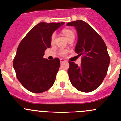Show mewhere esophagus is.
I'll return each instance as SVG.
<instances>
[{"mask_svg":"<svg viewBox=\"0 0 121 121\" xmlns=\"http://www.w3.org/2000/svg\"><path fill=\"white\" fill-rule=\"evenodd\" d=\"M60 62H65V60L64 59H60Z\"/></svg>","mask_w":121,"mask_h":121,"instance_id":"obj_1","label":"esophagus"}]
</instances>
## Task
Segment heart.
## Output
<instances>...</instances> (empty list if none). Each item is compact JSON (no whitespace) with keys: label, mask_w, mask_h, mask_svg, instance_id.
I'll use <instances>...</instances> for the list:
<instances>
[{"label":"heart","mask_w":121,"mask_h":121,"mask_svg":"<svg viewBox=\"0 0 121 121\" xmlns=\"http://www.w3.org/2000/svg\"><path fill=\"white\" fill-rule=\"evenodd\" d=\"M62 33L64 34V35L65 36V37L67 38V40H69L70 39H74V33L71 30H69V29H64L62 30ZM54 38H55V34L53 33V35H51V42L53 43V41L54 40ZM66 53V51H64L62 50L60 52V55H64V54Z\"/></svg>","instance_id":"heart-1"}]
</instances>
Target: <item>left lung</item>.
I'll use <instances>...</instances> for the list:
<instances>
[{
  "label": "left lung",
  "instance_id": "1",
  "mask_svg": "<svg viewBox=\"0 0 121 121\" xmlns=\"http://www.w3.org/2000/svg\"><path fill=\"white\" fill-rule=\"evenodd\" d=\"M76 28L78 39L76 53L82 56L81 65L69 61L68 70L71 84L82 92L93 91L102 84L107 73L110 57L104 41L86 22L81 20L68 22Z\"/></svg>",
  "mask_w": 121,
  "mask_h": 121
}]
</instances>
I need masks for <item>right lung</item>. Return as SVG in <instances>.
<instances>
[{
  "instance_id": "right-lung-1",
  "label": "right lung",
  "mask_w": 121,
  "mask_h": 121,
  "mask_svg": "<svg viewBox=\"0 0 121 121\" xmlns=\"http://www.w3.org/2000/svg\"><path fill=\"white\" fill-rule=\"evenodd\" d=\"M64 24L40 22L21 40L13 60V67L19 82L28 91L40 93L54 84L60 67V60L44 59L46 49L51 47V36Z\"/></svg>"
}]
</instances>
